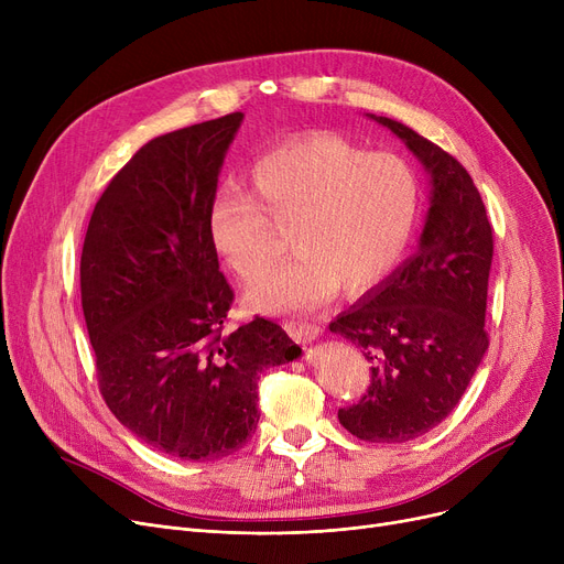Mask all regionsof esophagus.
Masks as SVG:
<instances>
[{"mask_svg":"<svg viewBox=\"0 0 564 564\" xmlns=\"http://www.w3.org/2000/svg\"><path fill=\"white\" fill-rule=\"evenodd\" d=\"M285 332L300 345H308L322 336V329L317 327V324H308V322H288Z\"/></svg>","mask_w":564,"mask_h":564,"instance_id":"esophagus-1","label":"esophagus"}]
</instances>
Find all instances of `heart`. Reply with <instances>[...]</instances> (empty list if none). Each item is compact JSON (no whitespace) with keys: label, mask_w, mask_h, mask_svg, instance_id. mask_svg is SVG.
Returning a JSON list of instances; mask_svg holds the SVG:
<instances>
[{"label":"heart","mask_w":564,"mask_h":564,"mask_svg":"<svg viewBox=\"0 0 564 564\" xmlns=\"http://www.w3.org/2000/svg\"><path fill=\"white\" fill-rule=\"evenodd\" d=\"M251 196L224 189L207 215L215 251L251 281L283 253L292 262L253 281L245 300L262 313H304L343 288L361 294L400 264L419 221L413 169L393 153H368L334 134H313L262 155Z\"/></svg>","instance_id":"1"}]
</instances>
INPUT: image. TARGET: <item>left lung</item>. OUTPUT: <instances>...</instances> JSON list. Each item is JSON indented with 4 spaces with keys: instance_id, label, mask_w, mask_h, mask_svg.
Here are the masks:
<instances>
[{
    "instance_id": "obj_1",
    "label": "left lung",
    "mask_w": 564,
    "mask_h": 564,
    "mask_svg": "<svg viewBox=\"0 0 564 564\" xmlns=\"http://www.w3.org/2000/svg\"><path fill=\"white\" fill-rule=\"evenodd\" d=\"M368 118L423 164L430 207L419 251L329 324L372 364L368 395L340 409L338 421L364 441L404 443L448 419L485 359L494 232L453 155L393 118Z\"/></svg>"
}]
</instances>
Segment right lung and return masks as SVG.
<instances>
[{
	"instance_id": "1",
	"label": "right lung",
	"mask_w": 564,
	"mask_h": 564,
	"mask_svg": "<svg viewBox=\"0 0 564 564\" xmlns=\"http://www.w3.org/2000/svg\"><path fill=\"white\" fill-rule=\"evenodd\" d=\"M242 121L235 111L139 148L96 203L79 262L107 406L151 448L194 462L240 451L260 419L258 375L302 357L272 319L224 332L232 290L207 215Z\"/></svg>"
}]
</instances>
